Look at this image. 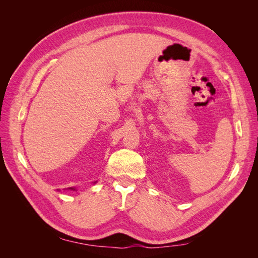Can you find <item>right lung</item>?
Returning <instances> with one entry per match:
<instances>
[{
	"instance_id": "add662e5",
	"label": "right lung",
	"mask_w": 258,
	"mask_h": 258,
	"mask_svg": "<svg viewBox=\"0 0 258 258\" xmlns=\"http://www.w3.org/2000/svg\"><path fill=\"white\" fill-rule=\"evenodd\" d=\"M95 183H96V182H95ZM69 189H71V190H76V188H73V187H70Z\"/></svg>"
}]
</instances>
